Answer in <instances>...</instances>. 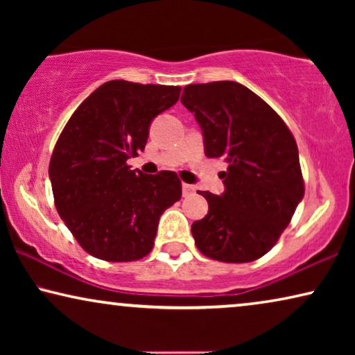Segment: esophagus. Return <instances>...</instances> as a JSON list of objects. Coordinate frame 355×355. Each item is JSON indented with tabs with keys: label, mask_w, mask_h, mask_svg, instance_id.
I'll list each match as a JSON object with an SVG mask.
<instances>
[{
	"label": "esophagus",
	"mask_w": 355,
	"mask_h": 355,
	"mask_svg": "<svg viewBox=\"0 0 355 355\" xmlns=\"http://www.w3.org/2000/svg\"><path fill=\"white\" fill-rule=\"evenodd\" d=\"M192 192H196V187L191 186V184H182V196L184 197L191 196Z\"/></svg>",
	"instance_id": "1"
}]
</instances>
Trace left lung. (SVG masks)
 Segmentation results:
<instances>
[{
  "label": "left lung",
  "mask_w": 355,
  "mask_h": 355,
  "mask_svg": "<svg viewBox=\"0 0 355 355\" xmlns=\"http://www.w3.org/2000/svg\"><path fill=\"white\" fill-rule=\"evenodd\" d=\"M181 103L200 125L207 157L227 163L225 192L200 193L208 213L192 223L198 250L226 263L260 259L304 198L293 134L259 95L232 80L187 85Z\"/></svg>",
  "instance_id": "8db88e82"
}]
</instances>
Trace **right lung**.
<instances>
[{
	"mask_svg": "<svg viewBox=\"0 0 355 355\" xmlns=\"http://www.w3.org/2000/svg\"><path fill=\"white\" fill-rule=\"evenodd\" d=\"M181 87L110 80L82 101L50 162L55 205L84 250L132 261L152 250L163 211L181 198L176 173L130 171L152 121L176 103Z\"/></svg>",
	"mask_w": 355,
	"mask_h": 355,
	"instance_id": "obj_1",
	"label": "right lung"
}]
</instances>
